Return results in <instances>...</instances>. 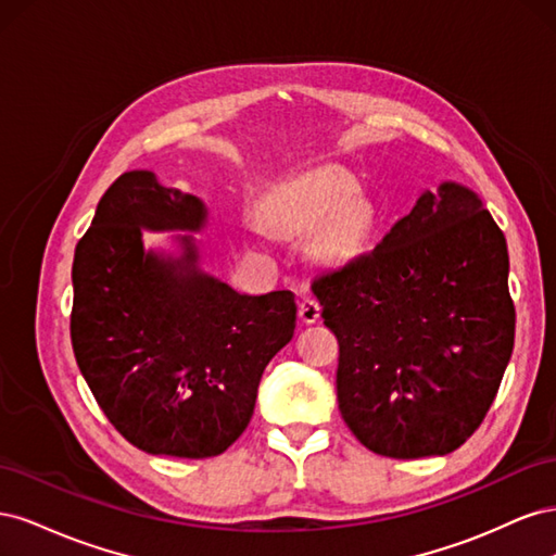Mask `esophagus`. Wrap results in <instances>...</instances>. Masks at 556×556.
<instances>
[{
	"label": "esophagus",
	"instance_id": "1",
	"mask_svg": "<svg viewBox=\"0 0 556 556\" xmlns=\"http://www.w3.org/2000/svg\"><path fill=\"white\" fill-rule=\"evenodd\" d=\"M319 311H323V306H319V301L313 299V296H304L299 301V317L301 323L306 325H313L319 319Z\"/></svg>",
	"mask_w": 556,
	"mask_h": 556
}]
</instances>
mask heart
<instances>
[{"label": "heart", "mask_w": 556, "mask_h": 556, "mask_svg": "<svg viewBox=\"0 0 556 556\" xmlns=\"http://www.w3.org/2000/svg\"><path fill=\"white\" fill-rule=\"evenodd\" d=\"M339 166H315L278 185L260 201L262 223L282 239H304L313 262L339 268L355 262L376 227L374 206Z\"/></svg>", "instance_id": "heart-1"}]
</instances>
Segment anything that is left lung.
I'll use <instances>...</instances> for the list:
<instances>
[{"label": "left lung", "mask_w": 556, "mask_h": 556, "mask_svg": "<svg viewBox=\"0 0 556 556\" xmlns=\"http://www.w3.org/2000/svg\"><path fill=\"white\" fill-rule=\"evenodd\" d=\"M508 245L476 192H422L368 255L313 280L339 339L336 394L382 457H439L482 425L515 345Z\"/></svg>", "instance_id": "obj_1"}]
</instances>
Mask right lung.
Returning <instances> with one entry per match:
<instances>
[{
    "label": "right lung",
    "mask_w": 556,
    "mask_h": 556,
    "mask_svg": "<svg viewBox=\"0 0 556 556\" xmlns=\"http://www.w3.org/2000/svg\"><path fill=\"white\" fill-rule=\"evenodd\" d=\"M208 208L153 172H127L99 199L74 255L72 345L99 408L148 454L206 459L245 431L266 364L296 327L290 290L241 294L148 231H199Z\"/></svg>",
    "instance_id": "obj_1"
}]
</instances>
